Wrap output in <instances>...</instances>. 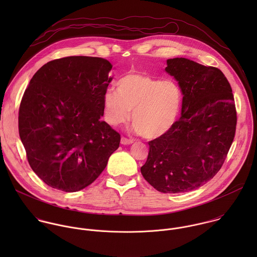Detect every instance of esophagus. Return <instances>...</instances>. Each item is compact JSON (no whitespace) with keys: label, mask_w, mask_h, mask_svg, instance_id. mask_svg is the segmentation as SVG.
I'll list each match as a JSON object with an SVG mask.
<instances>
[{"label":"esophagus","mask_w":257,"mask_h":257,"mask_svg":"<svg viewBox=\"0 0 257 257\" xmlns=\"http://www.w3.org/2000/svg\"><path fill=\"white\" fill-rule=\"evenodd\" d=\"M134 142L132 141V140H127L126 138H121V140H120V144L122 145V146H128V145H132Z\"/></svg>","instance_id":"1"}]
</instances>
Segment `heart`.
<instances>
[{"mask_svg": "<svg viewBox=\"0 0 257 257\" xmlns=\"http://www.w3.org/2000/svg\"><path fill=\"white\" fill-rule=\"evenodd\" d=\"M181 104V92L171 79L160 80L146 73L122 76L103 98L104 117L110 125L128 119L144 138L153 140L164 136L173 126Z\"/></svg>", "mask_w": 257, "mask_h": 257, "instance_id": "1", "label": "heart"}]
</instances>
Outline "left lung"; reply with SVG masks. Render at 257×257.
<instances>
[{
	"instance_id": "8db88e82",
	"label": "left lung",
	"mask_w": 257,
	"mask_h": 257,
	"mask_svg": "<svg viewBox=\"0 0 257 257\" xmlns=\"http://www.w3.org/2000/svg\"><path fill=\"white\" fill-rule=\"evenodd\" d=\"M166 63L183 94L181 115L168 133L148 143L141 171L157 191L176 194L203 186L219 172L234 139L236 110L220 69L183 57Z\"/></svg>"
}]
</instances>
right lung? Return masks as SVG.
<instances>
[{"mask_svg": "<svg viewBox=\"0 0 257 257\" xmlns=\"http://www.w3.org/2000/svg\"><path fill=\"white\" fill-rule=\"evenodd\" d=\"M111 68L101 57L69 56L47 62L32 78L19 133L32 169L48 186L86 188L119 147V134L102 120Z\"/></svg>", "mask_w": 257, "mask_h": 257, "instance_id": "1", "label": "right lung"}]
</instances>
